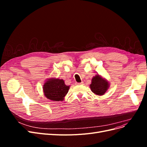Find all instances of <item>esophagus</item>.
Here are the masks:
<instances>
[{
  "mask_svg": "<svg viewBox=\"0 0 147 147\" xmlns=\"http://www.w3.org/2000/svg\"><path fill=\"white\" fill-rule=\"evenodd\" d=\"M77 84H83V82H82L81 83H78Z\"/></svg>",
  "mask_w": 147,
  "mask_h": 147,
  "instance_id": "obj_1",
  "label": "esophagus"
}]
</instances>
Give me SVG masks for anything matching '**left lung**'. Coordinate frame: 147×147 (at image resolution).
<instances>
[{
	"label": "left lung",
	"mask_w": 147,
	"mask_h": 147,
	"mask_svg": "<svg viewBox=\"0 0 147 147\" xmlns=\"http://www.w3.org/2000/svg\"><path fill=\"white\" fill-rule=\"evenodd\" d=\"M90 88L95 94L102 96L105 94L109 88V83L106 79L102 78L100 75H96L92 78Z\"/></svg>",
	"instance_id": "8db88e82"
}]
</instances>
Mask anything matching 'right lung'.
Masks as SVG:
<instances>
[{
    "label": "right lung",
    "mask_w": 147,
    "mask_h": 147,
    "mask_svg": "<svg viewBox=\"0 0 147 147\" xmlns=\"http://www.w3.org/2000/svg\"><path fill=\"white\" fill-rule=\"evenodd\" d=\"M70 86H67L63 79L52 78L44 83L43 90L47 99L53 101L63 100Z\"/></svg>",
    "instance_id": "add662e5"
}]
</instances>
